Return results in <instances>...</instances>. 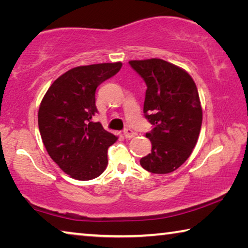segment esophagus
<instances>
[{
    "label": "esophagus",
    "mask_w": 248,
    "mask_h": 248,
    "mask_svg": "<svg viewBox=\"0 0 248 248\" xmlns=\"http://www.w3.org/2000/svg\"><path fill=\"white\" fill-rule=\"evenodd\" d=\"M124 134L125 138H128V139H131V138L136 136V132H134L133 130H131L130 128H127V129H124Z\"/></svg>",
    "instance_id": "34e87169"
}]
</instances>
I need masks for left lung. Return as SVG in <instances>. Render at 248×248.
Wrapping results in <instances>:
<instances>
[{
    "label": "left lung",
    "mask_w": 248,
    "mask_h": 248,
    "mask_svg": "<svg viewBox=\"0 0 248 248\" xmlns=\"http://www.w3.org/2000/svg\"><path fill=\"white\" fill-rule=\"evenodd\" d=\"M129 64L148 87L143 112L153 124L145 134L152 150L140 164L153 174L171 173L186 162L198 141L202 124L198 90L186 71L162 59Z\"/></svg>",
    "instance_id": "left-lung-1"
}]
</instances>
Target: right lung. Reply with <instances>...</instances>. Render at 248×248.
<instances>
[{
    "label": "right lung",
    "mask_w": 248,
    "mask_h": 248,
    "mask_svg": "<svg viewBox=\"0 0 248 248\" xmlns=\"http://www.w3.org/2000/svg\"><path fill=\"white\" fill-rule=\"evenodd\" d=\"M121 66L116 62L71 69L51 84L41 100L38 125L45 148L74 179H93L106 170L107 150L118 137L92 121L98 112L95 92Z\"/></svg>",
    "instance_id": "add662e5"
}]
</instances>
